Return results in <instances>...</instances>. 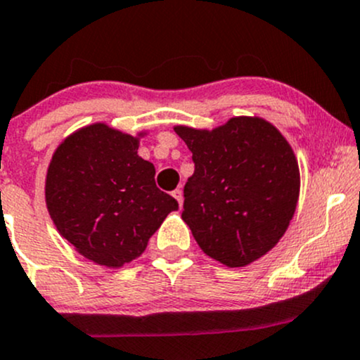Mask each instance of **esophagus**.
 Instances as JSON below:
<instances>
[{"label":"esophagus","mask_w":360,"mask_h":360,"mask_svg":"<svg viewBox=\"0 0 360 360\" xmlns=\"http://www.w3.org/2000/svg\"><path fill=\"white\" fill-rule=\"evenodd\" d=\"M172 195L175 197L176 200H179V204H180V206H181V204H184V192H181L180 188H176V191H173V192H172Z\"/></svg>","instance_id":"esophagus-1"}]
</instances>
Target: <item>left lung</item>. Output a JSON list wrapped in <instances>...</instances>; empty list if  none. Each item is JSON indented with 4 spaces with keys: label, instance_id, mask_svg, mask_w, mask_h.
<instances>
[{
    "label": "left lung",
    "instance_id": "obj_1",
    "mask_svg": "<svg viewBox=\"0 0 360 360\" xmlns=\"http://www.w3.org/2000/svg\"><path fill=\"white\" fill-rule=\"evenodd\" d=\"M195 169L184 187L181 218L204 254L242 268L276 245L295 212L300 173L276 127L230 118L212 130L175 127Z\"/></svg>",
    "mask_w": 360,
    "mask_h": 360
}]
</instances>
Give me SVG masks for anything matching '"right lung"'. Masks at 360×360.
Wrapping results in <instances>:
<instances>
[{
    "label": "right lung",
    "mask_w": 360,
    "mask_h": 360,
    "mask_svg": "<svg viewBox=\"0 0 360 360\" xmlns=\"http://www.w3.org/2000/svg\"><path fill=\"white\" fill-rule=\"evenodd\" d=\"M137 149L139 137L94 123L58 146L46 175V206L61 237L106 268L141 256L166 216L179 210L156 187L154 165Z\"/></svg>",
    "instance_id": "right-lung-1"
}]
</instances>
